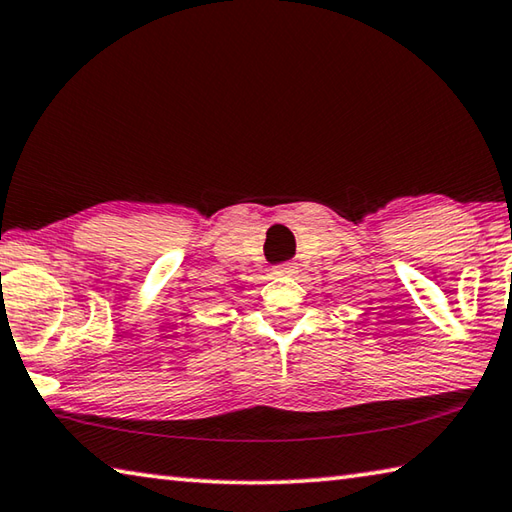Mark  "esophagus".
Returning <instances> with one entry per match:
<instances>
[{
	"label": "esophagus",
	"mask_w": 512,
	"mask_h": 512,
	"mask_svg": "<svg viewBox=\"0 0 512 512\" xmlns=\"http://www.w3.org/2000/svg\"><path fill=\"white\" fill-rule=\"evenodd\" d=\"M273 273H275V275H293V273H297V264H293V262L280 264V266H275Z\"/></svg>",
	"instance_id": "34e87169"
}]
</instances>
